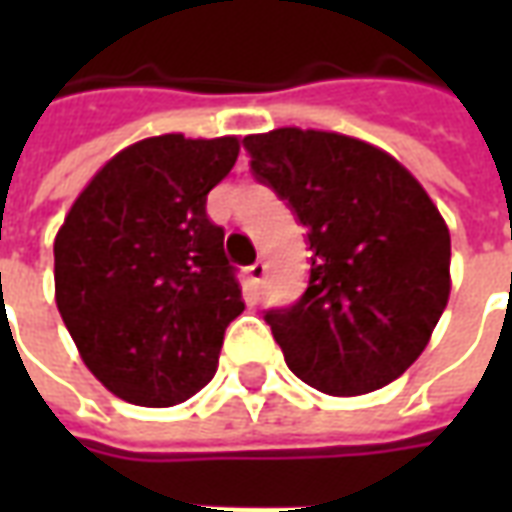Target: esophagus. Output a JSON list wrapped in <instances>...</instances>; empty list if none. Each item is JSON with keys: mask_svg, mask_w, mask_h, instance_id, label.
<instances>
[{"mask_svg": "<svg viewBox=\"0 0 512 512\" xmlns=\"http://www.w3.org/2000/svg\"><path fill=\"white\" fill-rule=\"evenodd\" d=\"M246 277H249V282H252L257 290L263 288V285H266V263H263V260L252 263V266L246 268Z\"/></svg>", "mask_w": 512, "mask_h": 512, "instance_id": "34e87169", "label": "esophagus"}]
</instances>
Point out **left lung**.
I'll return each mask as SVG.
<instances>
[{
    "instance_id": "left-lung-1",
    "label": "left lung",
    "mask_w": 512,
    "mask_h": 512,
    "mask_svg": "<svg viewBox=\"0 0 512 512\" xmlns=\"http://www.w3.org/2000/svg\"><path fill=\"white\" fill-rule=\"evenodd\" d=\"M244 147L255 178L307 227V290L266 312L290 370L340 397L403 376L450 299V230L428 191L354 136L277 128Z\"/></svg>"
}]
</instances>
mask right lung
Masks as SVG:
<instances>
[{"mask_svg": "<svg viewBox=\"0 0 512 512\" xmlns=\"http://www.w3.org/2000/svg\"><path fill=\"white\" fill-rule=\"evenodd\" d=\"M238 139L164 134L120 150L54 238V296L101 384L134 406L197 395L244 312L224 230L205 213Z\"/></svg>", "mask_w": 512, "mask_h": 512, "instance_id": "add662e5", "label": "right lung"}]
</instances>
